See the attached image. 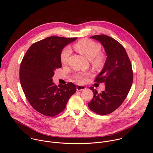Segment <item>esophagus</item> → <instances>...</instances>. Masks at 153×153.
I'll return each mask as SVG.
<instances>
[{
  "label": "esophagus",
  "mask_w": 153,
  "mask_h": 153,
  "mask_svg": "<svg viewBox=\"0 0 153 153\" xmlns=\"http://www.w3.org/2000/svg\"><path fill=\"white\" fill-rule=\"evenodd\" d=\"M85 89H86V87H85L83 85H78L77 86V91H82V90H84Z\"/></svg>",
  "instance_id": "34e87169"
}]
</instances>
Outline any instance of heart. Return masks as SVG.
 Segmentation results:
<instances>
[{"instance_id":"heart-1","label":"heart","mask_w":153,"mask_h":153,"mask_svg":"<svg viewBox=\"0 0 153 153\" xmlns=\"http://www.w3.org/2000/svg\"><path fill=\"white\" fill-rule=\"evenodd\" d=\"M74 49L80 54L91 60L92 63L96 67H102L105 62V56L100 53L101 46L99 43L88 39H83L77 42L74 45ZM71 53V50L68 47L65 48L60 55V62L62 64H66L68 62L69 57ZM89 73H78L74 76L77 82L84 83L86 77L89 76Z\"/></svg>"}]
</instances>
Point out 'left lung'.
Returning a JSON list of instances; mask_svg holds the SVG:
<instances>
[{
    "label": "left lung",
    "mask_w": 153,
    "mask_h": 153,
    "mask_svg": "<svg viewBox=\"0 0 153 153\" xmlns=\"http://www.w3.org/2000/svg\"><path fill=\"white\" fill-rule=\"evenodd\" d=\"M91 38L102 43L107 58L104 67L94 80L105 83V90L98 93L90 87L94 96L88 107L99 115H106L115 111L126 99L133 80L132 65L125 49L114 39L104 34Z\"/></svg>",
    "instance_id": "1"
}]
</instances>
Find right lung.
Returning a JSON list of instances; mask_svg holds the SVG:
<instances>
[{
	"label": "right lung",
	"mask_w": 153,
	"mask_h": 153,
	"mask_svg": "<svg viewBox=\"0 0 153 153\" xmlns=\"http://www.w3.org/2000/svg\"><path fill=\"white\" fill-rule=\"evenodd\" d=\"M77 37L51 36L38 41L29 48L20 66V82L27 99L33 108L46 116L63 111L70 97L76 91L72 83L55 85L54 71L62 67L60 53L65 46Z\"/></svg>",
	"instance_id": "add662e5"
}]
</instances>
